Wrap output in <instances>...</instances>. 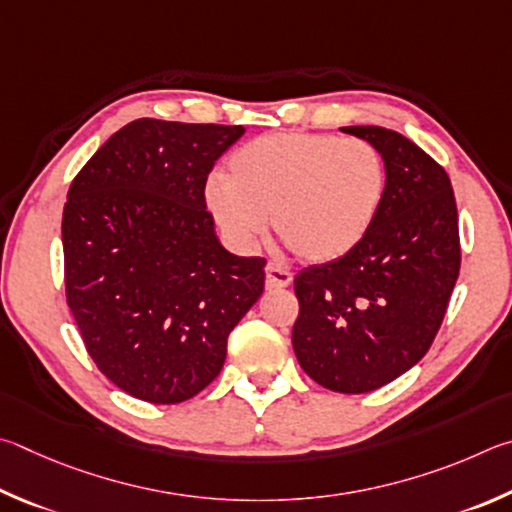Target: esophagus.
<instances>
[{
    "label": "esophagus",
    "mask_w": 512,
    "mask_h": 512,
    "mask_svg": "<svg viewBox=\"0 0 512 512\" xmlns=\"http://www.w3.org/2000/svg\"><path fill=\"white\" fill-rule=\"evenodd\" d=\"M290 283H292V274H290L288 270H281V267L267 265V270H265V285H267V290L288 288Z\"/></svg>",
    "instance_id": "1"
}]
</instances>
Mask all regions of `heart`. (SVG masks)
<instances>
[{"instance_id":"b5f03b06","label":"heart","mask_w":512,"mask_h":512,"mask_svg":"<svg viewBox=\"0 0 512 512\" xmlns=\"http://www.w3.org/2000/svg\"><path fill=\"white\" fill-rule=\"evenodd\" d=\"M384 193L387 168L369 141L274 132L233 150L227 179H209L204 202L233 247L254 249L272 215L283 245L301 261L324 265L369 236Z\"/></svg>"}]
</instances>
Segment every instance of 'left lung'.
Wrapping results in <instances>:
<instances>
[{
  "label": "left lung",
  "instance_id": "left-lung-1",
  "mask_svg": "<svg viewBox=\"0 0 512 512\" xmlns=\"http://www.w3.org/2000/svg\"><path fill=\"white\" fill-rule=\"evenodd\" d=\"M342 132L378 148L387 193L351 254L297 274L292 346L321 387L369 393L432 346L459 279V215L450 177L414 141L378 125Z\"/></svg>",
  "mask_w": 512,
  "mask_h": 512
}]
</instances>
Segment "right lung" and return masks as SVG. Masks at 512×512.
<instances>
[{"label": "right lung", "mask_w": 512, "mask_h": 512, "mask_svg": "<svg viewBox=\"0 0 512 512\" xmlns=\"http://www.w3.org/2000/svg\"><path fill=\"white\" fill-rule=\"evenodd\" d=\"M242 125L137 119L69 186L67 303L116 387L177 405L218 378L227 337L261 299L265 261L222 247L204 186Z\"/></svg>", "instance_id": "obj_1"}]
</instances>
